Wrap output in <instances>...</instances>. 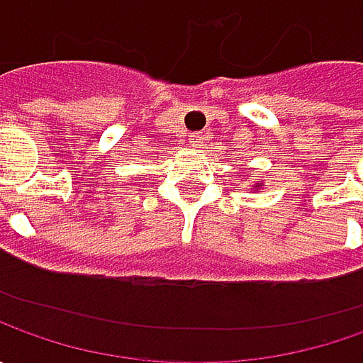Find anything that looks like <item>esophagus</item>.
I'll list each match as a JSON object with an SVG mask.
<instances>
[{"label": "esophagus", "instance_id": "1", "mask_svg": "<svg viewBox=\"0 0 363 363\" xmlns=\"http://www.w3.org/2000/svg\"><path fill=\"white\" fill-rule=\"evenodd\" d=\"M206 139H208L206 133H191V135H189V145L202 147L203 143H206Z\"/></svg>", "mask_w": 363, "mask_h": 363}]
</instances>
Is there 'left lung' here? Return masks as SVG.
Wrapping results in <instances>:
<instances>
[{
  "label": "left lung",
  "instance_id": "obj_1",
  "mask_svg": "<svg viewBox=\"0 0 363 363\" xmlns=\"http://www.w3.org/2000/svg\"><path fill=\"white\" fill-rule=\"evenodd\" d=\"M260 186H262V184H255V186H252L250 189H260Z\"/></svg>",
  "mask_w": 363,
  "mask_h": 363
}]
</instances>
